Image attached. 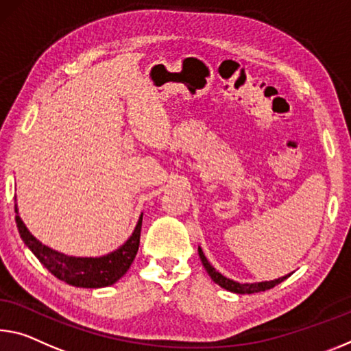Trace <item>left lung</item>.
Returning a JSON list of instances; mask_svg holds the SVG:
<instances>
[{"label": "left lung", "instance_id": "left-lung-1", "mask_svg": "<svg viewBox=\"0 0 351 351\" xmlns=\"http://www.w3.org/2000/svg\"><path fill=\"white\" fill-rule=\"evenodd\" d=\"M198 254H199V259H202V263L204 265L206 271H208V275L213 278V281L217 282L220 287L226 289V291L230 292H234V293H256V292H264L267 291V289H271L275 287L276 285H280V282H282L286 280V278H289V275L282 276V278H278V280H274V281H263V282H247V285H241V282H236L230 280V278L223 276L221 274H219L213 265L209 264V261L206 259V256L203 254V250L198 247Z\"/></svg>", "mask_w": 351, "mask_h": 351}]
</instances>
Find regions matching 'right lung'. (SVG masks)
<instances>
[{
    "mask_svg": "<svg viewBox=\"0 0 351 351\" xmlns=\"http://www.w3.org/2000/svg\"><path fill=\"white\" fill-rule=\"evenodd\" d=\"M15 213L16 228H19V232L26 247L36 254V258L40 261L43 267H47L48 271H51L56 278L76 287L98 289L114 285L131 267L137 254L138 243H141L142 215L137 221L132 236L119 250L101 256V258H75V256L54 252V250L38 242L21 221L16 204Z\"/></svg>",
    "mask_w": 351,
    "mask_h": 351,
    "instance_id": "obj_1",
    "label": "right lung"
}]
</instances>
